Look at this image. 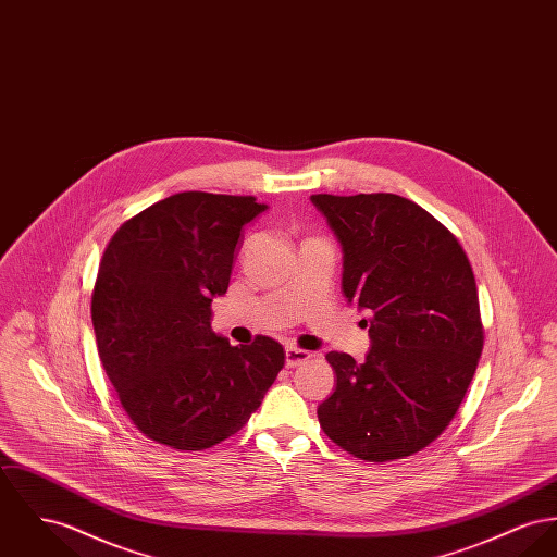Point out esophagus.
Masks as SVG:
<instances>
[{
  "instance_id": "34e87169",
  "label": "esophagus",
  "mask_w": 557,
  "mask_h": 557,
  "mask_svg": "<svg viewBox=\"0 0 557 557\" xmlns=\"http://www.w3.org/2000/svg\"><path fill=\"white\" fill-rule=\"evenodd\" d=\"M285 361H287V368H297V366H301V363H306L312 355L308 352V350H301V348H296V346H287L285 348Z\"/></svg>"
}]
</instances>
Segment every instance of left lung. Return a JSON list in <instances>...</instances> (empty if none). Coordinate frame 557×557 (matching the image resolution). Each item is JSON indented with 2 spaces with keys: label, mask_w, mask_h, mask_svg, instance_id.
Instances as JSON below:
<instances>
[{
  "label": "left lung",
  "mask_w": 557,
  "mask_h": 557,
  "mask_svg": "<svg viewBox=\"0 0 557 557\" xmlns=\"http://www.w3.org/2000/svg\"><path fill=\"white\" fill-rule=\"evenodd\" d=\"M344 251L342 289L368 308L371 350L325 359L337 375L317 413L325 435L368 462L433 444L456 416L483 348L480 297L458 238L397 194H314Z\"/></svg>",
  "instance_id": "1"
}]
</instances>
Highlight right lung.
Instances as JSON below:
<instances>
[{"mask_svg":"<svg viewBox=\"0 0 557 557\" xmlns=\"http://www.w3.org/2000/svg\"><path fill=\"white\" fill-rule=\"evenodd\" d=\"M253 196L173 194L122 223L92 289L97 350L131 422L151 442L202 451L236 435L285 366L258 335L232 346L211 330V301L230 285Z\"/></svg>","mask_w":557,"mask_h":557,"instance_id":"right-lung-1","label":"right lung"}]
</instances>
